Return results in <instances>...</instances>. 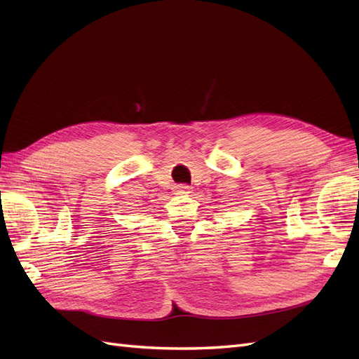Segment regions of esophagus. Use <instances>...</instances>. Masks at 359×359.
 Segmentation results:
<instances>
[{
  "label": "esophagus",
  "mask_w": 359,
  "mask_h": 359,
  "mask_svg": "<svg viewBox=\"0 0 359 359\" xmlns=\"http://www.w3.org/2000/svg\"><path fill=\"white\" fill-rule=\"evenodd\" d=\"M176 191H177L179 194H188V192L191 191V188H189L188 185H177V187H176Z\"/></svg>",
  "instance_id": "esophagus-1"
}]
</instances>
